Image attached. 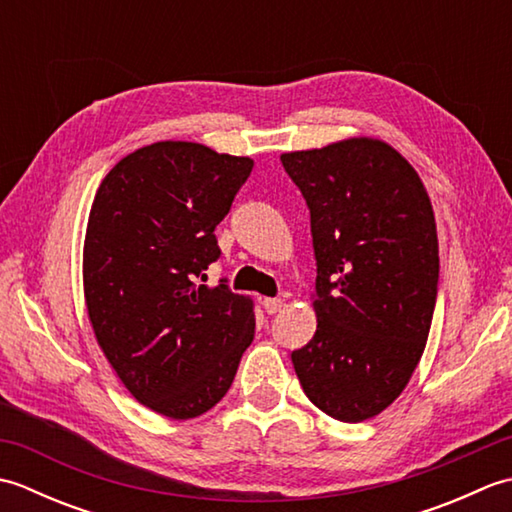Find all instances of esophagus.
<instances>
[{
  "mask_svg": "<svg viewBox=\"0 0 512 512\" xmlns=\"http://www.w3.org/2000/svg\"><path fill=\"white\" fill-rule=\"evenodd\" d=\"M262 306H264V310H266L268 314H275V312H279L281 308H284V299H273V297H266V299L262 301Z\"/></svg>",
  "mask_w": 512,
  "mask_h": 512,
  "instance_id": "1",
  "label": "esophagus"
}]
</instances>
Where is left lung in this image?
Masks as SVG:
<instances>
[{"label": "left lung", "instance_id": "obj_1", "mask_svg": "<svg viewBox=\"0 0 512 512\" xmlns=\"http://www.w3.org/2000/svg\"><path fill=\"white\" fill-rule=\"evenodd\" d=\"M281 162L310 209L317 332L292 352L314 407L341 422L378 416L407 387L438 295L429 193L398 151L347 138Z\"/></svg>", "mask_w": 512, "mask_h": 512}]
</instances>
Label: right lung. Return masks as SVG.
Masks as SVG:
<instances>
[{"mask_svg":"<svg viewBox=\"0 0 512 512\" xmlns=\"http://www.w3.org/2000/svg\"><path fill=\"white\" fill-rule=\"evenodd\" d=\"M253 169L246 156L162 140L116 162L83 244L92 330L140 405L198 418L224 398L255 336L253 299L198 284L220 257L215 226Z\"/></svg>","mask_w":512,"mask_h":512,"instance_id":"1","label":"right lung"}]
</instances>
